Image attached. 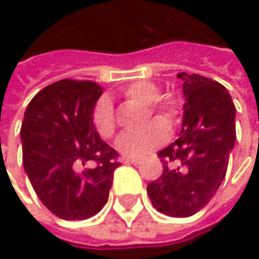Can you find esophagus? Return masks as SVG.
Segmentation results:
<instances>
[{"label": "esophagus", "mask_w": 259, "mask_h": 259, "mask_svg": "<svg viewBox=\"0 0 259 259\" xmlns=\"http://www.w3.org/2000/svg\"><path fill=\"white\" fill-rule=\"evenodd\" d=\"M125 163L126 164H140L141 160L140 158H125Z\"/></svg>", "instance_id": "obj_1"}]
</instances>
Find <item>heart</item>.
Segmentation results:
<instances>
[{
	"mask_svg": "<svg viewBox=\"0 0 259 259\" xmlns=\"http://www.w3.org/2000/svg\"><path fill=\"white\" fill-rule=\"evenodd\" d=\"M126 99L137 102L144 106H150L153 111H157L173 122L176 118V108L170 104H155L160 99L158 88L147 80H138L124 91ZM94 126L95 131L102 138H111L115 133V118L112 106L108 101H99L94 111ZM170 135V128L164 119L157 118L148 126H145L140 133H124L118 137L115 147L125 157H143L157 147L164 144Z\"/></svg>",
	"mask_w": 259,
	"mask_h": 259,
	"instance_id": "b5f03b06",
	"label": "heart"
}]
</instances>
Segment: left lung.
Listing matches in <instances>:
<instances>
[{
	"mask_svg": "<svg viewBox=\"0 0 259 259\" xmlns=\"http://www.w3.org/2000/svg\"><path fill=\"white\" fill-rule=\"evenodd\" d=\"M183 80L182 135L158 153L163 174L147 186L155 209L187 218L203 209L224 182L236 140L235 105L226 88L196 73Z\"/></svg>",
	"mask_w": 259,
	"mask_h": 259,
	"instance_id": "left-lung-1",
	"label": "left lung"
}]
</instances>
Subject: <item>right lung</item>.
I'll return each instance as SVG.
<instances>
[{
  "label": "right lung",
  "mask_w": 259,
  "mask_h": 259,
  "mask_svg": "<svg viewBox=\"0 0 259 259\" xmlns=\"http://www.w3.org/2000/svg\"><path fill=\"white\" fill-rule=\"evenodd\" d=\"M102 92L92 80L63 79L41 89L24 112L25 173L41 203L65 221L98 213L121 164L95 131L92 114Z\"/></svg>",
  "instance_id": "obj_1"
}]
</instances>
